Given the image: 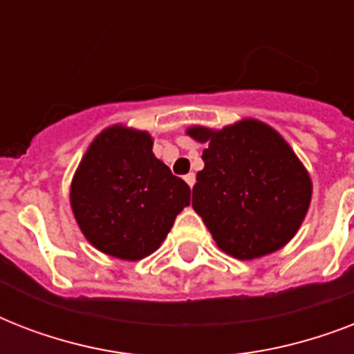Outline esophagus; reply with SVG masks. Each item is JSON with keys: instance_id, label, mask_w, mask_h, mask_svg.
Here are the masks:
<instances>
[{"instance_id": "esophagus-1", "label": "esophagus", "mask_w": 354, "mask_h": 354, "mask_svg": "<svg viewBox=\"0 0 354 354\" xmlns=\"http://www.w3.org/2000/svg\"><path fill=\"white\" fill-rule=\"evenodd\" d=\"M183 180H185V182H187V185H189V187L193 189L194 182H196V176H194L193 172H189V174H185V176H183Z\"/></svg>"}]
</instances>
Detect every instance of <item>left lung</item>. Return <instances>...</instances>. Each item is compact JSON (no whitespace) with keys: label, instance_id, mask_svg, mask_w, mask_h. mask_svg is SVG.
Instances as JSON below:
<instances>
[{"label":"left lung","instance_id":"8db88e82","mask_svg":"<svg viewBox=\"0 0 354 354\" xmlns=\"http://www.w3.org/2000/svg\"><path fill=\"white\" fill-rule=\"evenodd\" d=\"M187 133L205 143L204 169L196 174L193 209L216 246L241 261L279 250L307 215L313 182L290 145L255 119Z\"/></svg>","mask_w":354,"mask_h":354}]
</instances>
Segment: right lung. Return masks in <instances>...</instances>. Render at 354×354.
<instances>
[{
  "mask_svg": "<svg viewBox=\"0 0 354 354\" xmlns=\"http://www.w3.org/2000/svg\"><path fill=\"white\" fill-rule=\"evenodd\" d=\"M69 200L80 232L99 252L139 261L165 241L191 189L156 158L149 132L118 124L86 150Z\"/></svg>",
  "mask_w": 354,
  "mask_h": 354,
  "instance_id": "right-lung-1",
  "label": "right lung"
}]
</instances>
